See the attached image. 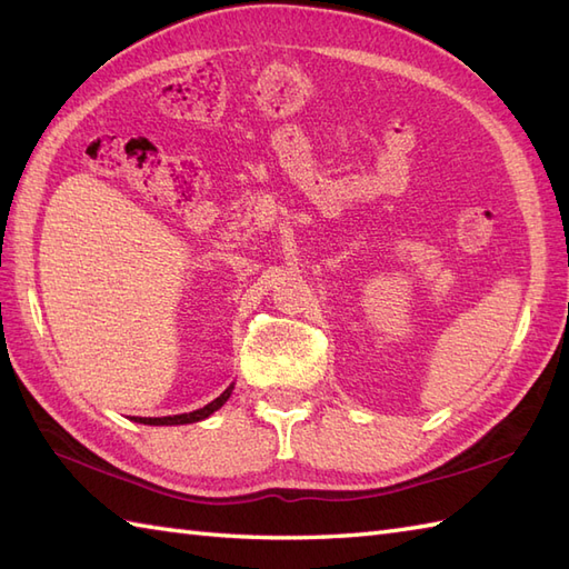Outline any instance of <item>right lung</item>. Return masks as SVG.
Wrapping results in <instances>:
<instances>
[{
    "instance_id": "add662e5",
    "label": "right lung",
    "mask_w": 569,
    "mask_h": 569,
    "mask_svg": "<svg viewBox=\"0 0 569 569\" xmlns=\"http://www.w3.org/2000/svg\"><path fill=\"white\" fill-rule=\"evenodd\" d=\"M230 391H232V387H228L221 397L213 399L211 403L203 406V409H197V411H192V413H180V416H163V418H139V416H137V418H132V420H137V423H143V426H184V423H197V420L209 418L213 411L221 409V406L228 401Z\"/></svg>"
}]
</instances>
